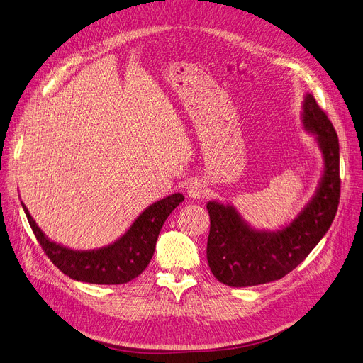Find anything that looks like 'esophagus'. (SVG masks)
<instances>
[{"label":"esophagus","mask_w":363,"mask_h":363,"mask_svg":"<svg viewBox=\"0 0 363 363\" xmlns=\"http://www.w3.org/2000/svg\"><path fill=\"white\" fill-rule=\"evenodd\" d=\"M204 194V186L200 181L194 179L186 184V196L190 199H200Z\"/></svg>","instance_id":"1"}]
</instances>
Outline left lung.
I'll use <instances>...</instances> for the list:
<instances>
[{"label": "left lung", "instance_id": "1", "mask_svg": "<svg viewBox=\"0 0 363 363\" xmlns=\"http://www.w3.org/2000/svg\"><path fill=\"white\" fill-rule=\"evenodd\" d=\"M301 121L303 129L316 138L323 170L313 197L289 224L274 231L257 230L233 204L216 200L206 204L211 216L208 262L224 285L246 288L281 279L307 258L333 224L341 186L338 136L310 93L303 101Z\"/></svg>", "mask_w": 363, "mask_h": 363}]
</instances>
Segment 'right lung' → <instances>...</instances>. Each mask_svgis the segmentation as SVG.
Returning a JSON list of instances; mask_svg holds the SVG:
<instances>
[{"label": "right lung", "instance_id": "add662e5", "mask_svg": "<svg viewBox=\"0 0 363 363\" xmlns=\"http://www.w3.org/2000/svg\"><path fill=\"white\" fill-rule=\"evenodd\" d=\"M182 201L184 196L175 193L150 204L121 238L106 246L89 250L71 249L52 242L37 225L23 203L22 208L45 255L62 273L74 280L94 285H121L147 269L164 220Z\"/></svg>", "mask_w": 363, "mask_h": 363}]
</instances>
